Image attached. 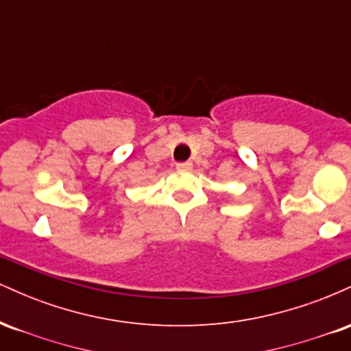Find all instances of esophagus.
<instances>
[{
  "label": "esophagus",
  "mask_w": 351,
  "mask_h": 351,
  "mask_svg": "<svg viewBox=\"0 0 351 351\" xmlns=\"http://www.w3.org/2000/svg\"><path fill=\"white\" fill-rule=\"evenodd\" d=\"M191 167H193V163H191V162H181V163H176V168H178V170H181V171H188V170H191Z\"/></svg>",
  "instance_id": "obj_1"
}]
</instances>
